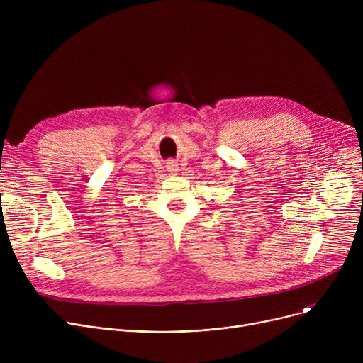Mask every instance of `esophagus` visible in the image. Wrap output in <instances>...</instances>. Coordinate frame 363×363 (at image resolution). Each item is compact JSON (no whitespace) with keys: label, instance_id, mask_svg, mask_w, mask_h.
<instances>
[{"label":"esophagus","instance_id":"obj_1","mask_svg":"<svg viewBox=\"0 0 363 363\" xmlns=\"http://www.w3.org/2000/svg\"><path fill=\"white\" fill-rule=\"evenodd\" d=\"M167 170L170 172L172 175H174V174H177V172H178L179 169H178V166H177V163H175V162H169V164H167Z\"/></svg>","mask_w":363,"mask_h":363}]
</instances>
